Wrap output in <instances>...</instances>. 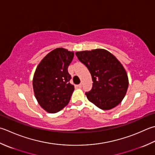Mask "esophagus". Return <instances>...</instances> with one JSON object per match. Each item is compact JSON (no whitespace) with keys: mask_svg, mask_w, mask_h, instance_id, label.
Listing matches in <instances>:
<instances>
[{"mask_svg":"<svg viewBox=\"0 0 155 155\" xmlns=\"http://www.w3.org/2000/svg\"><path fill=\"white\" fill-rule=\"evenodd\" d=\"M82 86H83V84H82V83H80L79 84H78V85H77V87H79V88H81Z\"/></svg>","mask_w":155,"mask_h":155,"instance_id":"obj_1","label":"esophagus"}]
</instances>
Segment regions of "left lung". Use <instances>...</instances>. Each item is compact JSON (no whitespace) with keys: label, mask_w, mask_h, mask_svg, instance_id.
<instances>
[{"label":"left lung","mask_w":155,"mask_h":155,"mask_svg":"<svg viewBox=\"0 0 155 155\" xmlns=\"http://www.w3.org/2000/svg\"><path fill=\"white\" fill-rule=\"evenodd\" d=\"M89 69L93 80L91 90L85 93L89 101L104 110L120 104L128 88V78L122 64L104 49L75 53Z\"/></svg>","instance_id":"obj_1"}]
</instances>
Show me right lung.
<instances>
[{
  "label": "right lung",
  "instance_id": "right-lung-1",
  "mask_svg": "<svg viewBox=\"0 0 155 155\" xmlns=\"http://www.w3.org/2000/svg\"><path fill=\"white\" fill-rule=\"evenodd\" d=\"M73 57V51L56 48L41 60L35 70L33 78L35 97L48 113L58 112L71 99L74 87L70 83L68 67Z\"/></svg>",
  "mask_w": 155,
  "mask_h": 155
}]
</instances>
